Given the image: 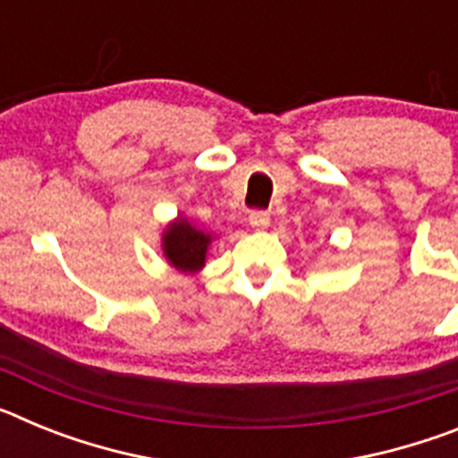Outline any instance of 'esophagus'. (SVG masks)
<instances>
[{
  "label": "esophagus",
  "mask_w": 458,
  "mask_h": 458,
  "mask_svg": "<svg viewBox=\"0 0 458 458\" xmlns=\"http://www.w3.org/2000/svg\"><path fill=\"white\" fill-rule=\"evenodd\" d=\"M250 225H252L254 229H266V226L270 225V216L266 210H252V213H250Z\"/></svg>",
  "instance_id": "1"
}]
</instances>
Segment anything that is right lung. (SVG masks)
<instances>
[{"instance_id":"right-lung-1","label":"right lung","mask_w":458,"mask_h":458,"mask_svg":"<svg viewBox=\"0 0 458 458\" xmlns=\"http://www.w3.org/2000/svg\"><path fill=\"white\" fill-rule=\"evenodd\" d=\"M210 233L201 232L188 220H176L163 233V250L169 264L183 273H197L206 261Z\"/></svg>"}]
</instances>
